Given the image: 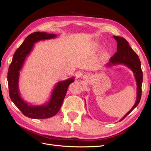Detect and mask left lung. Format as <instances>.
I'll list each match as a JSON object with an SVG mask.
<instances>
[{"mask_svg":"<svg viewBox=\"0 0 151 151\" xmlns=\"http://www.w3.org/2000/svg\"><path fill=\"white\" fill-rule=\"evenodd\" d=\"M117 42V52L109 59L106 67H111L116 65H125L133 72L137 83V98L134 105L130 110L120 120L121 122L130 114L133 109L139 104L142 94V84L143 74L141 69L140 59L137 53L134 51L127 41L120 36H113Z\"/></svg>","mask_w":151,"mask_h":151,"instance_id":"8db88e82","label":"left lung"}]
</instances>
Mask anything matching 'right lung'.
Returning a JSON list of instances; mask_svg holds the SVG:
<instances>
[{"mask_svg":"<svg viewBox=\"0 0 151 151\" xmlns=\"http://www.w3.org/2000/svg\"><path fill=\"white\" fill-rule=\"evenodd\" d=\"M55 37V34H49L46 32L31 33L17 49L9 68L7 81L11 99L24 115L33 119H45L55 115L62 106L68 86L74 82V77L58 82L54 87L48 103L42 105H31L21 96L19 90L20 71L26 58L33 50L34 44L41 40Z\"/></svg>","mask_w":151,"mask_h":151,"instance_id":"add662e5","label":"right lung"}]
</instances>
